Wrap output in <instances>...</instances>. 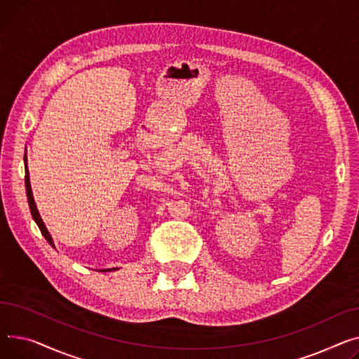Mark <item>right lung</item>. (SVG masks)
<instances>
[{
	"instance_id": "add662e5",
	"label": "right lung",
	"mask_w": 359,
	"mask_h": 359,
	"mask_svg": "<svg viewBox=\"0 0 359 359\" xmlns=\"http://www.w3.org/2000/svg\"><path fill=\"white\" fill-rule=\"evenodd\" d=\"M25 168H26V194H27V200H29V207H30V212H32V216H33V219H34V222H36V224L39 226V229H40V231H41V235L45 236V239L49 242V245H52L53 248H55V245H53V241H52V236L49 235V231H48V229H46V226H45V223H43V220H41V217H40V215H39V212H37V207H36V203H34V198H33V193H32V187H30V180H29V170H27V161H26V156H25ZM116 268H111V269H101L102 272H105V271H114Z\"/></svg>"
}]
</instances>
